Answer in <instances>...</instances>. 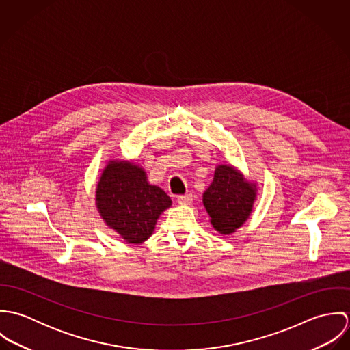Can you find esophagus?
<instances>
[{
    "mask_svg": "<svg viewBox=\"0 0 350 350\" xmlns=\"http://www.w3.org/2000/svg\"><path fill=\"white\" fill-rule=\"evenodd\" d=\"M178 203L179 204H190L193 202V196L191 194H185V196H178Z\"/></svg>",
    "mask_w": 350,
    "mask_h": 350,
    "instance_id": "esophagus-1",
    "label": "esophagus"
}]
</instances>
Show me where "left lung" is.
I'll use <instances>...</instances> for the list:
<instances>
[{"label":"left lung","instance_id":"left-lung-1","mask_svg":"<svg viewBox=\"0 0 350 350\" xmlns=\"http://www.w3.org/2000/svg\"><path fill=\"white\" fill-rule=\"evenodd\" d=\"M254 190L230 165L215 170L213 183L203 194V204L219 233L229 234L247 221L256 197Z\"/></svg>","mask_w":350,"mask_h":350}]
</instances>
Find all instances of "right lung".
I'll list each match as a JSON object with an SVG mask.
<instances>
[{"instance_id": "obj_1", "label": "right lung", "mask_w": 350, "mask_h": 350, "mask_svg": "<svg viewBox=\"0 0 350 350\" xmlns=\"http://www.w3.org/2000/svg\"><path fill=\"white\" fill-rule=\"evenodd\" d=\"M97 200L105 222L131 244L150 239L159 215L171 206V198L150 186L142 168L124 161H111L105 168Z\"/></svg>"}]
</instances>
